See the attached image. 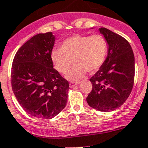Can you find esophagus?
<instances>
[{"label": "esophagus", "instance_id": "obj_1", "mask_svg": "<svg viewBox=\"0 0 148 148\" xmlns=\"http://www.w3.org/2000/svg\"><path fill=\"white\" fill-rule=\"evenodd\" d=\"M79 83V82H71L69 83V87H74V86L77 85V84H78Z\"/></svg>", "mask_w": 148, "mask_h": 148}]
</instances>
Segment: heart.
<instances>
[{
    "label": "heart",
    "mask_w": 148,
    "mask_h": 148,
    "mask_svg": "<svg viewBox=\"0 0 148 148\" xmlns=\"http://www.w3.org/2000/svg\"><path fill=\"white\" fill-rule=\"evenodd\" d=\"M108 45L102 34L73 35L66 38L59 49L53 50L51 58L56 69L66 74L74 64L67 78L76 81L86 71L92 72L101 67L106 59Z\"/></svg>",
    "instance_id": "b5f03b06"
}]
</instances>
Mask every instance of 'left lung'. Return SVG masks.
<instances>
[{"mask_svg": "<svg viewBox=\"0 0 148 148\" xmlns=\"http://www.w3.org/2000/svg\"><path fill=\"white\" fill-rule=\"evenodd\" d=\"M108 51L100 69L90 79L92 89L87 97L90 107L103 112L112 111L127 100L132 90L135 63L130 42L119 34L101 27Z\"/></svg>", "mask_w": 148, "mask_h": 148, "instance_id": "left-lung-1", "label": "left lung"}]
</instances>
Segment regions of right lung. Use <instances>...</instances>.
<instances>
[{"mask_svg": "<svg viewBox=\"0 0 148 148\" xmlns=\"http://www.w3.org/2000/svg\"><path fill=\"white\" fill-rule=\"evenodd\" d=\"M52 32L38 34L16 53L11 66V87L17 101L31 116L48 119L66 107L69 82L53 68Z\"/></svg>", "mask_w": 148, "mask_h": 148, "instance_id": "right-lung-1", "label": "right lung"}]
</instances>
